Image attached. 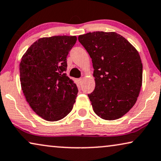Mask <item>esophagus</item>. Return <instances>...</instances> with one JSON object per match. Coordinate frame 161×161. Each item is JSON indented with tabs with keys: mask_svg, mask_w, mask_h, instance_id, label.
I'll use <instances>...</instances> for the list:
<instances>
[{
	"mask_svg": "<svg viewBox=\"0 0 161 161\" xmlns=\"http://www.w3.org/2000/svg\"><path fill=\"white\" fill-rule=\"evenodd\" d=\"M82 81H83V78H78V83H79V84H81V83H82Z\"/></svg>",
	"mask_w": 161,
	"mask_h": 161,
	"instance_id": "obj_1",
	"label": "esophagus"
}]
</instances>
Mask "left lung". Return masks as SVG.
Listing matches in <instances>:
<instances>
[{"mask_svg": "<svg viewBox=\"0 0 161 161\" xmlns=\"http://www.w3.org/2000/svg\"><path fill=\"white\" fill-rule=\"evenodd\" d=\"M78 41L92 59L94 92L88 94L94 113L104 120L118 119L136 103L142 83L138 52L114 32H88Z\"/></svg>", "mask_w": 161, "mask_h": 161, "instance_id": "left-lung-1", "label": "left lung"}]
</instances>
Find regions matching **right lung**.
I'll return each mask as SVG.
<instances>
[{
    "label": "right lung",
    "instance_id": "obj_1",
    "mask_svg": "<svg viewBox=\"0 0 161 161\" xmlns=\"http://www.w3.org/2000/svg\"><path fill=\"white\" fill-rule=\"evenodd\" d=\"M76 36L38 39L23 55L19 65L22 89L37 115L57 121L70 113L78 90L64 72Z\"/></svg>",
    "mask_w": 161,
    "mask_h": 161
}]
</instances>
